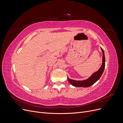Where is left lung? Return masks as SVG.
I'll return each instance as SVG.
<instances>
[{
    "instance_id": "8db88e82",
    "label": "left lung",
    "mask_w": 123,
    "mask_h": 123,
    "mask_svg": "<svg viewBox=\"0 0 123 123\" xmlns=\"http://www.w3.org/2000/svg\"><path fill=\"white\" fill-rule=\"evenodd\" d=\"M101 48V50L103 53V57H102V64L100 66V68L97 71L93 73L92 75L89 77L88 79L83 80H76L70 79L68 77V80L69 82L74 87H89L91 86L92 85H93L96 83L101 77L102 74L105 69V54H104V51Z\"/></svg>"
}]
</instances>
